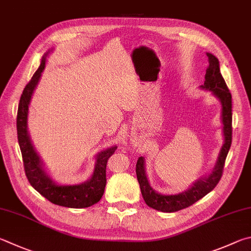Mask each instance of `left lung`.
Instances as JSON below:
<instances>
[{
    "label": "left lung",
    "mask_w": 251,
    "mask_h": 251,
    "mask_svg": "<svg viewBox=\"0 0 251 251\" xmlns=\"http://www.w3.org/2000/svg\"><path fill=\"white\" fill-rule=\"evenodd\" d=\"M208 57L209 66L206 69L205 75L204 85H201L203 89L212 91L213 94L220 99L222 103V121H223V131H224V145L221 149L220 156H218L217 162L212 173L206 177H202L201 180L192 185L185 192L176 195H162L157 193L149 185L147 176L145 171V159L139 157L137 163H136V175L140 186L141 194L145 200L146 204L149 207L157 209L160 212L172 213L177 212L191 206V205L198 202L199 200L204 198L207 193L215 188L224 171L225 160L227 153L229 151L231 145V134H233V127H231V121H233V114H231V94L225 83V80L221 75L220 62L218 59L212 53H206Z\"/></svg>",
    "instance_id": "8db88e82"
}]
</instances>
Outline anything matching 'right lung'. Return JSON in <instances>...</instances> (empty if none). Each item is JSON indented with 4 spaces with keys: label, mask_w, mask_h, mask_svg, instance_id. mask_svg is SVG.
I'll list each match as a JSON object with an SVG mask.
<instances>
[{
    "label": "right lung",
    "mask_w": 251,
    "mask_h": 251,
    "mask_svg": "<svg viewBox=\"0 0 251 251\" xmlns=\"http://www.w3.org/2000/svg\"><path fill=\"white\" fill-rule=\"evenodd\" d=\"M47 53L43 57L42 63L37 71L26 84L22 93L20 104H18L16 118L17 138L23 157V163H24L25 175L30 185L44 198H46L49 202L59 205V206L71 208L89 207L98 203L103 197L106 185L107 160L115 152L117 147H111L98 154L92 177L82 184L58 185L43 170L42 162H40L38 154L36 153L33 145L30 143L28 133H27V114H28V104L30 102L31 94H33L42 72L45 69Z\"/></svg>",
    "instance_id": "obj_1"
}]
</instances>
